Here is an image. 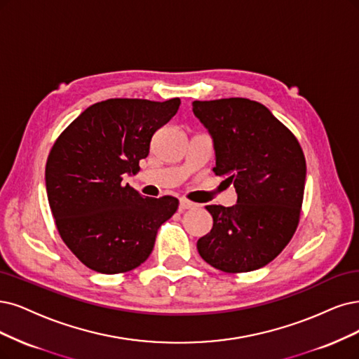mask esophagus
I'll list each match as a JSON object with an SVG mask.
<instances>
[{
    "label": "esophagus",
    "mask_w": 359,
    "mask_h": 359,
    "mask_svg": "<svg viewBox=\"0 0 359 359\" xmlns=\"http://www.w3.org/2000/svg\"><path fill=\"white\" fill-rule=\"evenodd\" d=\"M195 207H196V204H194V203H191V201H188V200H180V201H179V210H180V211L192 210V208H195Z\"/></svg>",
    "instance_id": "34e87169"
}]
</instances>
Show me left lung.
I'll return each instance as SVG.
<instances>
[{
	"label": "left lung",
	"instance_id": "8db88e82",
	"mask_svg": "<svg viewBox=\"0 0 359 359\" xmlns=\"http://www.w3.org/2000/svg\"><path fill=\"white\" fill-rule=\"evenodd\" d=\"M194 115L213 139V171L233 183L236 204L207 205L210 233L196 248L223 272L266 266L296 232L306 180L297 139L266 106L243 97L195 100Z\"/></svg>",
	"mask_w": 359,
	"mask_h": 359
}]
</instances>
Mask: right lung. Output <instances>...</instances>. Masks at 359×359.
I'll return each instance as SVG.
<instances>
[{
  "label": "right lung",
  "instance_id": "right-lung-1",
  "mask_svg": "<svg viewBox=\"0 0 359 359\" xmlns=\"http://www.w3.org/2000/svg\"><path fill=\"white\" fill-rule=\"evenodd\" d=\"M180 99H108L88 106L50 151L46 188L63 243L87 268L121 273L152 253L175 196L143 198L124 175H136L152 136L176 115Z\"/></svg>",
  "mask_w": 359,
  "mask_h": 359
}]
</instances>
